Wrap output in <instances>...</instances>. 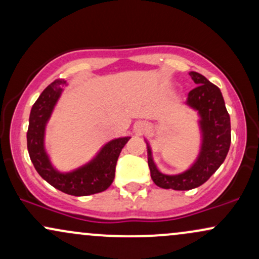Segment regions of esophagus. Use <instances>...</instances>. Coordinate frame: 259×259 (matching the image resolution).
<instances>
[{
  "instance_id": "1",
  "label": "esophagus",
  "mask_w": 259,
  "mask_h": 259,
  "mask_svg": "<svg viewBox=\"0 0 259 259\" xmlns=\"http://www.w3.org/2000/svg\"><path fill=\"white\" fill-rule=\"evenodd\" d=\"M146 129H147L146 124H145V123H139L138 125H136V127H135V132L138 133V134H142Z\"/></svg>"
}]
</instances>
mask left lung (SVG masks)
Returning a JSON list of instances; mask_svg holds the SVG:
<instances>
[{
  "label": "left lung",
  "mask_w": 259,
  "mask_h": 259,
  "mask_svg": "<svg viewBox=\"0 0 259 259\" xmlns=\"http://www.w3.org/2000/svg\"><path fill=\"white\" fill-rule=\"evenodd\" d=\"M196 88L187 95L186 105L197 111L200 115L202 144L197 159L187 170L180 174L167 175L160 173L154 164L152 151L147 144L148 167L151 178L162 189L178 191L191 190L201 186L215 173L224 162L231 142L230 115L218 86L204 78L200 73L190 72Z\"/></svg>",
  "instance_id": "obj_1"
}]
</instances>
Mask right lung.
I'll return each instance as SVG.
<instances>
[{
  "instance_id": "1",
  "label": "right lung",
  "mask_w": 259,
  "mask_h": 259,
  "mask_svg": "<svg viewBox=\"0 0 259 259\" xmlns=\"http://www.w3.org/2000/svg\"><path fill=\"white\" fill-rule=\"evenodd\" d=\"M65 85L67 81L63 79L55 80L45 89L32 106L26 133L29 156L40 177L59 191L73 196L99 194L108 189L114 180L118 157L130 138L125 136L107 142L82 167L68 173L57 170L45 148V130Z\"/></svg>"
}]
</instances>
